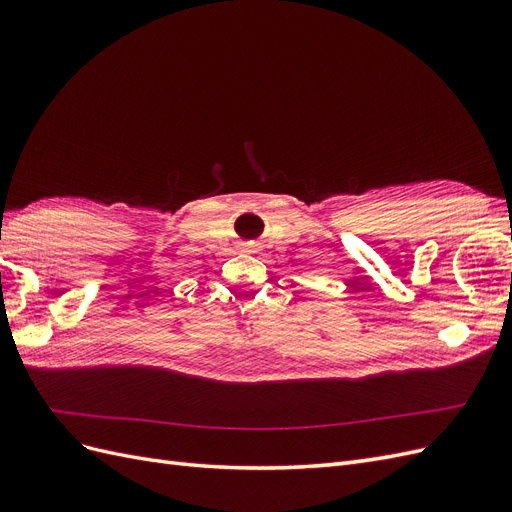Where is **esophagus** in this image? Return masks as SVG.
Wrapping results in <instances>:
<instances>
[{"label": "esophagus", "mask_w": 512, "mask_h": 512, "mask_svg": "<svg viewBox=\"0 0 512 512\" xmlns=\"http://www.w3.org/2000/svg\"><path fill=\"white\" fill-rule=\"evenodd\" d=\"M243 247H245V252H258V250H260V243L250 241V243H245Z\"/></svg>", "instance_id": "esophagus-1"}]
</instances>
